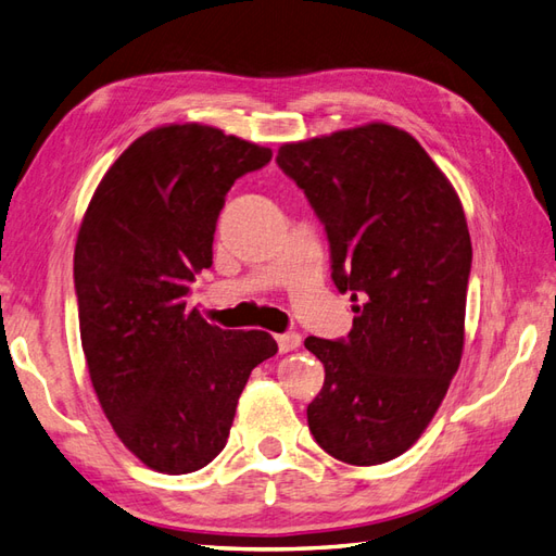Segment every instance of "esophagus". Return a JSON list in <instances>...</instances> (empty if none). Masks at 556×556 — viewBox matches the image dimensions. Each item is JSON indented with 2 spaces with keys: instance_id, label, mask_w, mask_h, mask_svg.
<instances>
[{
  "instance_id": "34e87169",
  "label": "esophagus",
  "mask_w": 556,
  "mask_h": 556,
  "mask_svg": "<svg viewBox=\"0 0 556 556\" xmlns=\"http://www.w3.org/2000/svg\"><path fill=\"white\" fill-rule=\"evenodd\" d=\"M301 333H295V331H289V333H279L277 336V343H279V350L281 352H293V350H298L301 348Z\"/></svg>"
}]
</instances>
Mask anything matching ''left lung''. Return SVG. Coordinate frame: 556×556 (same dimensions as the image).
<instances>
[{
	"label": "left lung",
	"mask_w": 556,
	"mask_h": 556,
	"mask_svg": "<svg viewBox=\"0 0 556 556\" xmlns=\"http://www.w3.org/2000/svg\"><path fill=\"white\" fill-rule=\"evenodd\" d=\"M277 164L324 225L336 289L362 301L348 338L305 340L326 371L309 432L343 463H388L416 444L460 366L472 267L463 204L390 124L287 142Z\"/></svg>",
	"instance_id": "8db88e82"
}]
</instances>
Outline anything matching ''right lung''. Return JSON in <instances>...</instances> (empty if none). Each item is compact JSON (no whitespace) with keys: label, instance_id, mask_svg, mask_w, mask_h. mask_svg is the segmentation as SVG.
<instances>
[{"label":"right lung","instance_id":"add662e5","mask_svg":"<svg viewBox=\"0 0 556 556\" xmlns=\"http://www.w3.org/2000/svg\"><path fill=\"white\" fill-rule=\"evenodd\" d=\"M269 160V148L213 126H160L119 154L84 213V357L122 444L156 472L216 458L251 371L277 354L269 333L223 331L188 309L190 281L213 263L225 194Z\"/></svg>","mask_w":556,"mask_h":556}]
</instances>
